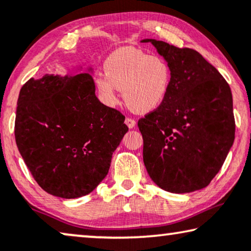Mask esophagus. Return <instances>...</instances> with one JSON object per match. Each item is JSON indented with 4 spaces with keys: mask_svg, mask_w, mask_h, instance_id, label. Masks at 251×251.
<instances>
[{
    "mask_svg": "<svg viewBox=\"0 0 251 251\" xmlns=\"http://www.w3.org/2000/svg\"><path fill=\"white\" fill-rule=\"evenodd\" d=\"M125 123L126 125V126H128L129 129H133L134 126H136V121H134L133 119H130V118H126Z\"/></svg>",
    "mask_w": 251,
    "mask_h": 251,
    "instance_id": "esophagus-1",
    "label": "esophagus"
}]
</instances>
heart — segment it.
Wrapping results in <instances>:
<instances>
[{"label":"heart","mask_w":251,"mask_h":251,"mask_svg":"<svg viewBox=\"0 0 251 251\" xmlns=\"http://www.w3.org/2000/svg\"><path fill=\"white\" fill-rule=\"evenodd\" d=\"M105 75L96 78L100 97L106 105L118 101V90L130 110L146 114L161 106L172 85V70L163 57L125 47L108 55L104 62Z\"/></svg>","instance_id":"1"}]
</instances>
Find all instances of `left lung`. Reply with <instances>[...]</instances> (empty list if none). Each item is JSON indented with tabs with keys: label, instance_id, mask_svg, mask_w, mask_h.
Segmentation results:
<instances>
[{
	"label": "left lung",
	"instance_id": "8db88e82",
	"mask_svg": "<svg viewBox=\"0 0 251 251\" xmlns=\"http://www.w3.org/2000/svg\"><path fill=\"white\" fill-rule=\"evenodd\" d=\"M151 43L170 64L172 85L166 100L138 121L144 164L163 190L187 194L209 184L234 141L230 86L197 50L157 39Z\"/></svg>",
	"mask_w": 251,
	"mask_h": 251
}]
</instances>
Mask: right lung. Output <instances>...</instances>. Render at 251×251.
Here are the masks:
<instances>
[{"label":"right lung","mask_w":251,"mask_h":251,"mask_svg":"<svg viewBox=\"0 0 251 251\" xmlns=\"http://www.w3.org/2000/svg\"><path fill=\"white\" fill-rule=\"evenodd\" d=\"M92 75L89 67L31 78L18 99V150L39 187L60 198L82 197L99 186L128 131L126 118L96 97Z\"/></svg>","instance_id":"1"}]
</instances>
